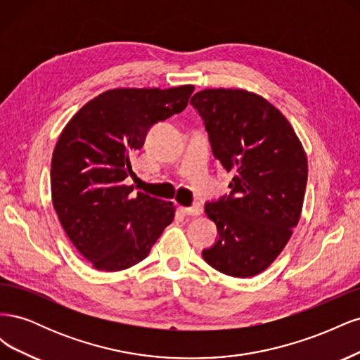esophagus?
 I'll list each match as a JSON object with an SVG mask.
<instances>
[{
    "mask_svg": "<svg viewBox=\"0 0 360 360\" xmlns=\"http://www.w3.org/2000/svg\"><path fill=\"white\" fill-rule=\"evenodd\" d=\"M180 212L183 214H188V216H198L202 213V207L200 204L193 205V207H180Z\"/></svg>",
    "mask_w": 360,
    "mask_h": 360,
    "instance_id": "1",
    "label": "esophagus"
}]
</instances>
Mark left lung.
I'll return each mask as SVG.
<instances>
[{
  "mask_svg": "<svg viewBox=\"0 0 360 360\" xmlns=\"http://www.w3.org/2000/svg\"><path fill=\"white\" fill-rule=\"evenodd\" d=\"M204 120L213 155L233 172L231 193L205 204L217 226L205 263L234 278L264 271L299 224L308 160L299 136L276 106L242 89H205L191 99Z\"/></svg>",
  "mask_w": 360,
  "mask_h": 360,
  "instance_id": "8db88e82",
  "label": "left lung"
}]
</instances>
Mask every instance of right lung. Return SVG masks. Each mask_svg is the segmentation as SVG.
<instances>
[{
    "instance_id": "right-lung-1",
    "label": "right lung",
    "mask_w": 360,
    "mask_h": 360,
    "mask_svg": "<svg viewBox=\"0 0 360 360\" xmlns=\"http://www.w3.org/2000/svg\"><path fill=\"white\" fill-rule=\"evenodd\" d=\"M195 86L114 89L86 102L53 148L51 195L63 230L78 252L102 271L138 264L176 207L143 192L132 195V153L144 146L150 126L181 112Z\"/></svg>"
}]
</instances>
